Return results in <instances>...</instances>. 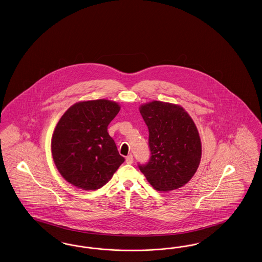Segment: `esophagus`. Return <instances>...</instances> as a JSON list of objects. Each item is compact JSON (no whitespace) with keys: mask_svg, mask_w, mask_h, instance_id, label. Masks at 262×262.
Instances as JSON below:
<instances>
[{"mask_svg":"<svg viewBox=\"0 0 262 262\" xmlns=\"http://www.w3.org/2000/svg\"><path fill=\"white\" fill-rule=\"evenodd\" d=\"M133 162H134V157H133V155H128V156H126V164H133Z\"/></svg>","mask_w":262,"mask_h":262,"instance_id":"34e87169","label":"esophagus"}]
</instances>
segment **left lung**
<instances>
[{"instance_id":"obj_1","label":"left lung","mask_w":262,"mask_h":262,"mask_svg":"<svg viewBox=\"0 0 262 262\" xmlns=\"http://www.w3.org/2000/svg\"><path fill=\"white\" fill-rule=\"evenodd\" d=\"M139 111L148 126L151 152L139 169L158 191L182 187L197 171L202 157L194 121L181 106L157 100L140 105Z\"/></svg>"}]
</instances>
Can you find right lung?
Instances as JSON below:
<instances>
[{"mask_svg":"<svg viewBox=\"0 0 262 262\" xmlns=\"http://www.w3.org/2000/svg\"><path fill=\"white\" fill-rule=\"evenodd\" d=\"M121 107L115 101H80L63 114L52 138L53 162L66 181L83 190L105 185L124 163L107 126Z\"/></svg>","mask_w":262,"mask_h":262,"instance_id":"right-lung-1","label":"right lung"}]
</instances>
